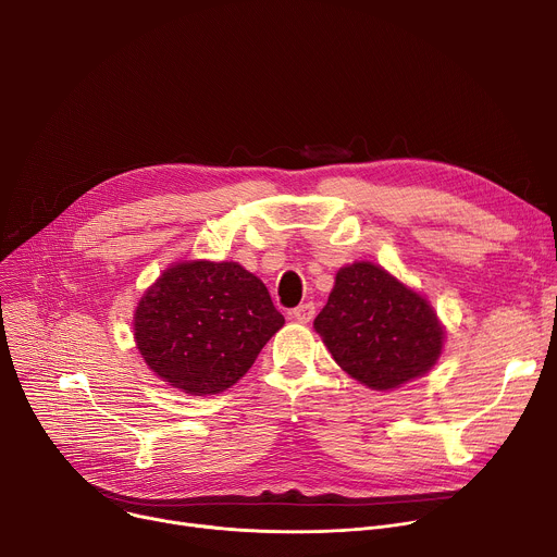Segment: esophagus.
I'll return each instance as SVG.
<instances>
[{"instance_id":"1","label":"esophagus","mask_w":557,"mask_h":557,"mask_svg":"<svg viewBox=\"0 0 557 557\" xmlns=\"http://www.w3.org/2000/svg\"><path fill=\"white\" fill-rule=\"evenodd\" d=\"M289 317H292L294 321L310 323V321L314 319V304H312V301H308V304H301V306L294 308V310L289 312Z\"/></svg>"}]
</instances>
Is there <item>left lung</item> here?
I'll return each instance as SVG.
<instances>
[{
  "mask_svg": "<svg viewBox=\"0 0 557 557\" xmlns=\"http://www.w3.org/2000/svg\"><path fill=\"white\" fill-rule=\"evenodd\" d=\"M314 327L334 361L372 391L399 388L425 374L444 344L425 298L372 263L338 270Z\"/></svg>",
  "mask_w": 557,
  "mask_h": 557,
  "instance_id": "obj_1",
  "label": "left lung"
}]
</instances>
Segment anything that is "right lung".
<instances>
[{"instance_id":"add662e5","label":"right lung","mask_w":557,"mask_h":557,"mask_svg":"<svg viewBox=\"0 0 557 557\" xmlns=\"http://www.w3.org/2000/svg\"><path fill=\"white\" fill-rule=\"evenodd\" d=\"M136 346L169 386L216 395L251 368L283 327L268 287L238 263H178L140 298Z\"/></svg>"}]
</instances>
